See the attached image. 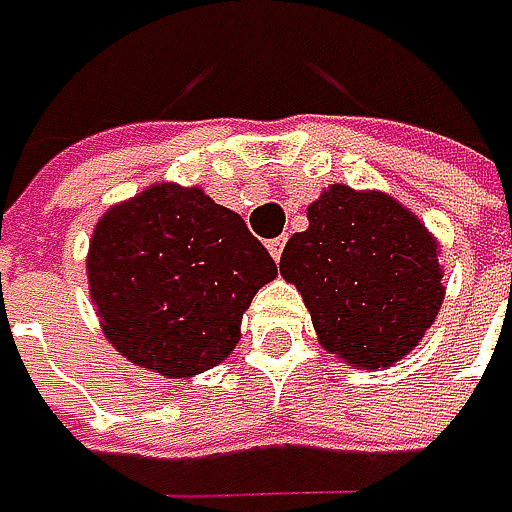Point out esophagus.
I'll use <instances>...</instances> for the list:
<instances>
[{
    "mask_svg": "<svg viewBox=\"0 0 512 512\" xmlns=\"http://www.w3.org/2000/svg\"><path fill=\"white\" fill-rule=\"evenodd\" d=\"M285 242H288L285 236H279V239H270V242H267V248H270V254H273V261H276V264L282 261V251H285Z\"/></svg>",
    "mask_w": 512,
    "mask_h": 512,
    "instance_id": "obj_1",
    "label": "esophagus"
}]
</instances>
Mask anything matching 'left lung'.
I'll return each mask as SVG.
<instances>
[{"label": "left lung", "instance_id": "obj_1", "mask_svg": "<svg viewBox=\"0 0 512 512\" xmlns=\"http://www.w3.org/2000/svg\"><path fill=\"white\" fill-rule=\"evenodd\" d=\"M309 227L282 251L318 343L349 367H391L413 352L443 306L440 245L382 191L331 185L306 209Z\"/></svg>", "mask_w": 512, "mask_h": 512}]
</instances>
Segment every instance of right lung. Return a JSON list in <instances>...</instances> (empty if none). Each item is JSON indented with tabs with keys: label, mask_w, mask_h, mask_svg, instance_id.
Segmentation results:
<instances>
[{
	"label": "right lung",
	"mask_w": 512,
	"mask_h": 512,
	"mask_svg": "<svg viewBox=\"0 0 512 512\" xmlns=\"http://www.w3.org/2000/svg\"><path fill=\"white\" fill-rule=\"evenodd\" d=\"M276 273L236 212L172 181L108 209L87 251L108 343L166 379L221 364L239 343L251 297Z\"/></svg>",
	"instance_id": "add662e5"
}]
</instances>
